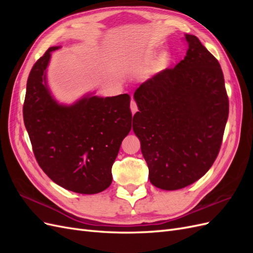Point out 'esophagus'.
Listing matches in <instances>:
<instances>
[{"label":"esophagus","mask_w":253,"mask_h":253,"mask_svg":"<svg viewBox=\"0 0 253 253\" xmlns=\"http://www.w3.org/2000/svg\"><path fill=\"white\" fill-rule=\"evenodd\" d=\"M131 112L133 115L137 112V105H136V102L134 101V99H132L131 100Z\"/></svg>","instance_id":"obj_1"}]
</instances>
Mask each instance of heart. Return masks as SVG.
Listing matches in <instances>:
<instances>
[{
    "label": "heart",
    "instance_id": "b5f03b06",
    "mask_svg": "<svg viewBox=\"0 0 253 253\" xmlns=\"http://www.w3.org/2000/svg\"><path fill=\"white\" fill-rule=\"evenodd\" d=\"M167 61H168V56H167V55L162 56V57H160L158 60H156L155 62L153 63V64L148 68V71L145 72V75L150 76V75H152V74L156 73L157 71H159L160 68H162V67L165 65V63L167 62Z\"/></svg>",
    "mask_w": 253,
    "mask_h": 253
}]
</instances>
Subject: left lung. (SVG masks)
Wrapping results in <instances>:
<instances>
[{
    "label": "left lung",
    "mask_w": 253,
    "mask_h": 253,
    "mask_svg": "<svg viewBox=\"0 0 253 253\" xmlns=\"http://www.w3.org/2000/svg\"><path fill=\"white\" fill-rule=\"evenodd\" d=\"M187 55L135 90L133 131L153 186L178 190L209 171L220 149L229 101L218 61L193 35Z\"/></svg>",
    "instance_id": "obj_1"
}]
</instances>
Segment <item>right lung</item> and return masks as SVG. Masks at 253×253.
Wrapping results in <instances>:
<instances>
[{"instance_id":"1","label":"right lung","mask_w":253,"mask_h":253,"mask_svg":"<svg viewBox=\"0 0 253 253\" xmlns=\"http://www.w3.org/2000/svg\"><path fill=\"white\" fill-rule=\"evenodd\" d=\"M52 46L30 71L23 118L38 164L57 185L96 194L112 183V166L132 128L127 94L84 95L73 104L58 102L47 85Z\"/></svg>"}]
</instances>
